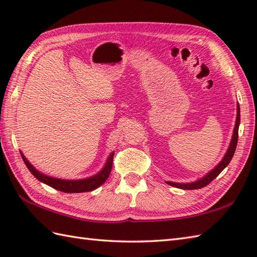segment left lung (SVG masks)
I'll return each mask as SVG.
<instances>
[{"label":"left lung","instance_id":"left-lung-1","mask_svg":"<svg viewBox=\"0 0 257 257\" xmlns=\"http://www.w3.org/2000/svg\"><path fill=\"white\" fill-rule=\"evenodd\" d=\"M237 113H236V121L235 125H234V130H233V136H232V140L231 144L228 146V149L226 151V154L223 157V159L220 161L219 165H217L214 169L206 173L203 178H201L199 180H196L194 182H190V183H178V182H171V181H167L169 185H172V187H176L179 189H183V190H196V189H201L205 187V185L212 182L219 174L224 170V169L227 167L228 163L232 160V158L234 156V152H235L236 149V145H237V139H238V125L239 121H241V116H239V105L237 103Z\"/></svg>","mask_w":257,"mask_h":257}]
</instances>
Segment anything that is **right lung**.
<instances>
[{"label":"right lung","mask_w":257,"mask_h":257,"mask_svg":"<svg viewBox=\"0 0 257 257\" xmlns=\"http://www.w3.org/2000/svg\"><path fill=\"white\" fill-rule=\"evenodd\" d=\"M113 155H114V152H111V154L109 155L105 166H103L101 170L98 173H96L95 176L86 178V179H79V180H64V179H58V178H53L50 176H46V174L36 170V169L31 165L30 161L26 159L25 156L21 152L22 159H23L27 169H29L31 173L38 180V181L50 185V187L56 189L58 191H62V192H65V193L89 192V191L95 190L98 187H100L101 184L105 183L106 180L109 177V174H110V171H111Z\"/></svg>","instance_id":"obj_1"}]
</instances>
